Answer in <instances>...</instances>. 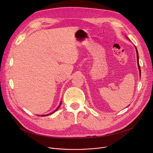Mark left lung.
<instances>
[{
    "label": "left lung",
    "instance_id": "1",
    "mask_svg": "<svg viewBox=\"0 0 153 153\" xmlns=\"http://www.w3.org/2000/svg\"><path fill=\"white\" fill-rule=\"evenodd\" d=\"M136 54H137V62H138V68L140 70V74H141V69H140V66L139 64V56H138V50L136 49ZM141 75V74H140Z\"/></svg>",
    "mask_w": 153,
    "mask_h": 153
}]
</instances>
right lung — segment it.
<instances>
[{
    "label": "right lung",
    "instance_id": "1",
    "mask_svg": "<svg viewBox=\"0 0 153 153\" xmlns=\"http://www.w3.org/2000/svg\"><path fill=\"white\" fill-rule=\"evenodd\" d=\"M61 103H60V105H59V107H58V108H59V107H60V106H61ZM58 108H57V109H56V110H58ZM56 110H55V111H56ZM54 111H53V113H54ZM53 113H51V114H53ZM51 114H47V115H42V117H45V116H48V115H51Z\"/></svg>",
    "mask_w": 153,
    "mask_h": 153
}]
</instances>
